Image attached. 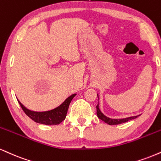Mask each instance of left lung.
<instances>
[{
	"label": "left lung",
	"instance_id": "obj_1",
	"mask_svg": "<svg viewBox=\"0 0 161 161\" xmlns=\"http://www.w3.org/2000/svg\"><path fill=\"white\" fill-rule=\"evenodd\" d=\"M98 96V95H97ZM97 108V117L99 118L100 120L103 121L105 123H107L108 125H119V124H122L125 122H127V121H130V120H132L136 119V118L138 117L139 115L136 116H132V117H128V118H125V119H110V118L106 117V115H104L102 113L101 111H100L99 109V105H97L96 106Z\"/></svg>",
	"mask_w": 161,
	"mask_h": 161
}]
</instances>
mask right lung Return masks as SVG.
Returning a JSON list of instances; mask_svg holds the SVG:
<instances>
[{
  "label": "right lung",
  "mask_w": 161,
  "mask_h": 161,
  "mask_svg": "<svg viewBox=\"0 0 161 161\" xmlns=\"http://www.w3.org/2000/svg\"><path fill=\"white\" fill-rule=\"evenodd\" d=\"M75 95H76L75 94H72L68 98H67L61 105L58 106L55 109L46 112L31 111V110H29L25 108L19 100L18 102L25 113L35 122L46 125H57L65 119L69 103Z\"/></svg>",
  "instance_id": "right-lung-1"
}]
</instances>
